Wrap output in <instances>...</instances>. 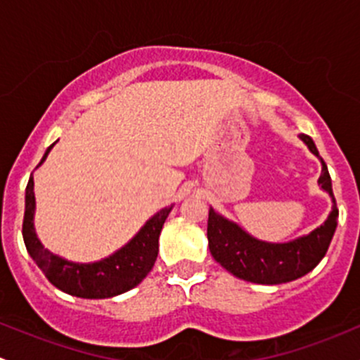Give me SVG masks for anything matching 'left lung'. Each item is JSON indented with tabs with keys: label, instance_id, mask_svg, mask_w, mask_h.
<instances>
[{
	"label": "left lung",
	"instance_id": "obj_1",
	"mask_svg": "<svg viewBox=\"0 0 360 360\" xmlns=\"http://www.w3.org/2000/svg\"><path fill=\"white\" fill-rule=\"evenodd\" d=\"M300 137L310 148L311 153L319 157L311 137L307 134H301ZM321 162L322 174L319 177V183L333 198V210L322 226H319L307 237L288 242V244H268V242L252 238L240 226L224 219L223 216L210 209L209 221H207V238H209V249L214 259L235 277L254 282V284H284V282L296 281L314 270L328 252L336 230L338 217L331 176H329L324 160L321 158Z\"/></svg>",
	"mask_w": 360,
	"mask_h": 360
}]
</instances>
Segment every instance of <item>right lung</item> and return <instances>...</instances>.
Listing matches in <instances>:
<instances>
[{
  "label": "right lung",
  "instance_id": "1",
  "mask_svg": "<svg viewBox=\"0 0 360 360\" xmlns=\"http://www.w3.org/2000/svg\"><path fill=\"white\" fill-rule=\"evenodd\" d=\"M49 148L43 155L41 165ZM34 181L29 177L25 188V212L22 223V237L29 254L38 264L39 270L46 275L50 282L60 291L78 297L89 300H101V297H112L136 288L143 282V278L153 268L158 256V237L162 231L167 216L172 210V205L165 207L155 214L143 226V230L125 245L106 259L92 264H78L56 256L46 250L36 238L34 226H32V214H34Z\"/></svg>",
  "mask_w": 360,
  "mask_h": 360
}]
</instances>
